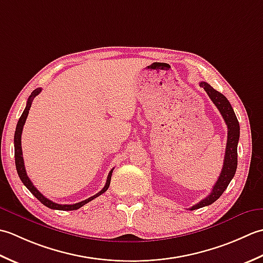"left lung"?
I'll use <instances>...</instances> for the list:
<instances>
[{"instance_id": "obj_1", "label": "left lung", "mask_w": 263, "mask_h": 263, "mask_svg": "<svg viewBox=\"0 0 263 263\" xmlns=\"http://www.w3.org/2000/svg\"><path fill=\"white\" fill-rule=\"evenodd\" d=\"M200 86L204 88L209 98L211 99L213 104L217 106V109L221 114L224 122H226L228 128L227 145L226 152H224L221 174L219 176L217 183L214 184L210 195H208L205 199H203L201 202L196 203L195 205L190 208V210H196V209L210 205L213 202H216L222 195L224 190L228 187L230 180L233 179L237 169V144L239 139V124L236 115H235L232 105H230L229 101L226 99V96L219 93L218 90L211 87L205 82H201Z\"/></svg>"}]
</instances>
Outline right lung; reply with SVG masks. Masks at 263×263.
<instances>
[{"instance_id": "add662e5", "label": "right lung", "mask_w": 263, "mask_h": 263, "mask_svg": "<svg viewBox=\"0 0 263 263\" xmlns=\"http://www.w3.org/2000/svg\"><path fill=\"white\" fill-rule=\"evenodd\" d=\"M42 88H36L33 93L30 94V96L28 98V101H27V104H26V108L23 112V115L19 118L18 120V124H17V128H15V133H14V160H15V168H17V173L20 177L21 181H23L24 185L27 187L30 191L31 194H33L37 200H39L41 203H43L45 206L53 209V210H62V211H71V210H77V209L82 208L83 205L86 204V203L90 202L92 200H94L95 197L100 196L101 194H103L104 192H106V190L109 189L110 186V181H111V176H112V171L114 169H111V171L108 175V178H106V183L104 185L103 189H102L98 194H95L94 196H90L88 199H86L85 201L82 202H78V203H74V204H58V203L53 202L49 199H46V197L40 193V191L36 189L34 186V184L31 183L30 179L28 178V176L26 174V169H25V163H24V158H23V149H21V134H23V128L25 126V122L27 117H28L29 114V110H30V106L31 103H33V100L35 99L36 95H39L41 93Z\"/></svg>"}]
</instances>
